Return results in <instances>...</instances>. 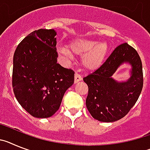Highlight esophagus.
Here are the masks:
<instances>
[{
    "instance_id": "obj_1",
    "label": "esophagus",
    "mask_w": 150,
    "mask_h": 150,
    "mask_svg": "<svg viewBox=\"0 0 150 150\" xmlns=\"http://www.w3.org/2000/svg\"><path fill=\"white\" fill-rule=\"evenodd\" d=\"M81 80H82V77H81V75L79 73H78V72H75V83L79 82V81H81Z\"/></svg>"
}]
</instances>
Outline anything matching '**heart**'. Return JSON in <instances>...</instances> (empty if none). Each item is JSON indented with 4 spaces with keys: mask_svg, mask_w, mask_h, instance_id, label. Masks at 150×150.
Instances as JSON below:
<instances>
[{
    "mask_svg": "<svg viewBox=\"0 0 150 150\" xmlns=\"http://www.w3.org/2000/svg\"><path fill=\"white\" fill-rule=\"evenodd\" d=\"M109 52L106 42L97 43L90 39H78L69 44V50L58 48V53L66 59H71L73 55H82L81 64L88 70H95L102 66Z\"/></svg>",
    "mask_w": 150,
    "mask_h": 150,
    "instance_id": "heart-1",
    "label": "heart"
}]
</instances>
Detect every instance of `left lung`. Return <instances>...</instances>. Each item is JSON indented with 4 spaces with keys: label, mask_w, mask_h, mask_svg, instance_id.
Segmentation results:
<instances>
[{
    "label": "left lung",
    "mask_w": 150,
    "mask_h": 150,
    "mask_svg": "<svg viewBox=\"0 0 150 150\" xmlns=\"http://www.w3.org/2000/svg\"><path fill=\"white\" fill-rule=\"evenodd\" d=\"M125 62L132 66V77L126 83H117L111 76ZM83 80L88 86L86 106L92 117L103 122L119 120L134 106L143 89L144 75L140 56L127 43L120 44L102 66Z\"/></svg>",
    "instance_id": "1"
}]
</instances>
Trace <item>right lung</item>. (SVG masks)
<instances>
[{"instance_id":"obj_1","label":"right lung","mask_w":150,"mask_h":150,"mask_svg":"<svg viewBox=\"0 0 150 150\" xmlns=\"http://www.w3.org/2000/svg\"><path fill=\"white\" fill-rule=\"evenodd\" d=\"M57 33L38 29L17 46L13 55L12 85L22 107L35 118H49L59 109L74 83L75 71L57 63Z\"/></svg>"}]
</instances>
